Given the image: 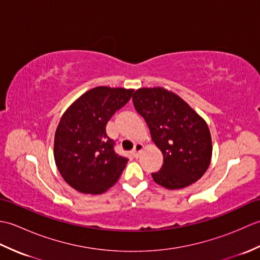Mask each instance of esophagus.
Segmentation results:
<instances>
[{
    "label": "esophagus",
    "instance_id": "esophagus-1",
    "mask_svg": "<svg viewBox=\"0 0 260 260\" xmlns=\"http://www.w3.org/2000/svg\"><path fill=\"white\" fill-rule=\"evenodd\" d=\"M143 148H144V146L140 144V143H137V144L134 145V150L131 152V156L134 157V158H137L140 156V154L143 151Z\"/></svg>",
    "mask_w": 260,
    "mask_h": 260
}]
</instances>
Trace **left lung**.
<instances>
[{
	"mask_svg": "<svg viewBox=\"0 0 260 260\" xmlns=\"http://www.w3.org/2000/svg\"><path fill=\"white\" fill-rule=\"evenodd\" d=\"M133 104L163 154V165L158 172L152 173L153 180L174 190L200 179L212 154L206 121L183 99L161 87L136 90Z\"/></svg>",
	"mask_w": 260,
	"mask_h": 260,
	"instance_id": "obj_1",
	"label": "left lung"
}]
</instances>
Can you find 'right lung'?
Masks as SVG:
<instances>
[{
  "mask_svg": "<svg viewBox=\"0 0 260 260\" xmlns=\"http://www.w3.org/2000/svg\"><path fill=\"white\" fill-rule=\"evenodd\" d=\"M133 89L96 87L63 114L54 135V159L60 174L77 191L101 194L113 186L128 159L115 152L106 125L128 103Z\"/></svg>",
  "mask_w": 260,
  "mask_h": 260,
  "instance_id": "1",
  "label": "right lung"
}]
</instances>
